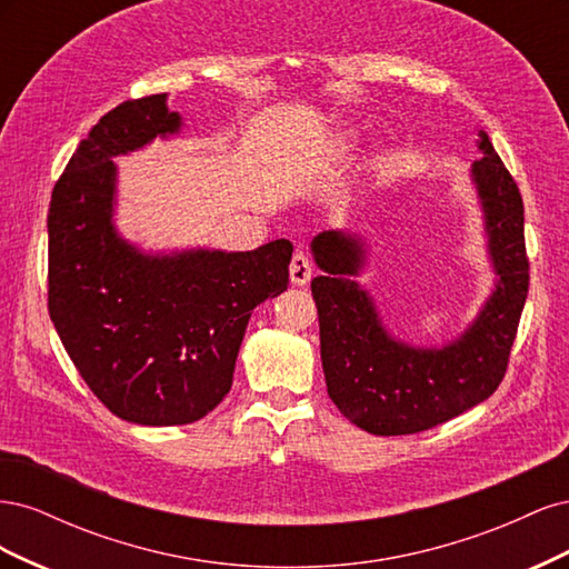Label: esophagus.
<instances>
[{
  "label": "esophagus",
  "mask_w": 569,
  "mask_h": 569,
  "mask_svg": "<svg viewBox=\"0 0 569 569\" xmlns=\"http://www.w3.org/2000/svg\"><path fill=\"white\" fill-rule=\"evenodd\" d=\"M311 274H313V268H311V261H308L306 253L297 251L295 256H291V263H289L291 284L303 287V284H308V280H311Z\"/></svg>",
  "instance_id": "34e87169"
}]
</instances>
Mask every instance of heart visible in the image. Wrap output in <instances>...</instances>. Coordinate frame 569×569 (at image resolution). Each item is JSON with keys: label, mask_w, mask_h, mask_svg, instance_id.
Returning a JSON list of instances; mask_svg holds the SVG:
<instances>
[{"label": "heart", "mask_w": 569, "mask_h": 569, "mask_svg": "<svg viewBox=\"0 0 569 569\" xmlns=\"http://www.w3.org/2000/svg\"><path fill=\"white\" fill-rule=\"evenodd\" d=\"M343 144H347V140H343Z\"/></svg>", "instance_id": "1"}]
</instances>
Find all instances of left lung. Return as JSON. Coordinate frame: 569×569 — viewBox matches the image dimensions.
<instances>
[{
  "label": "left lung",
  "instance_id": "left-lung-1",
  "mask_svg": "<svg viewBox=\"0 0 569 569\" xmlns=\"http://www.w3.org/2000/svg\"><path fill=\"white\" fill-rule=\"evenodd\" d=\"M477 147L481 159L472 161L470 178L485 213L496 284L458 339L427 349L391 337L370 291L351 280L366 266V239L327 230L311 242L322 270L311 289L327 393L343 418L370 435L432 429L487 401L506 375L529 289L525 206L485 130Z\"/></svg>",
  "mask_w": 569,
  "mask_h": 569
}]
</instances>
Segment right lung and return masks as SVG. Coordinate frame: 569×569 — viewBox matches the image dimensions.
<instances>
[{
  "instance_id": "add662e5",
  "label": "right lung",
  "mask_w": 569,
  "mask_h": 569,
  "mask_svg": "<svg viewBox=\"0 0 569 569\" xmlns=\"http://www.w3.org/2000/svg\"><path fill=\"white\" fill-rule=\"evenodd\" d=\"M168 94L130 99L78 144L49 201V318L113 416L189 425L232 387L251 311L287 289L291 247L144 253L113 226V157L178 134Z\"/></svg>"
}]
</instances>
